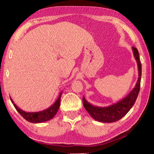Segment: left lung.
I'll list each match as a JSON object with an SVG mask.
<instances>
[{"label": "left lung", "mask_w": 154, "mask_h": 154, "mask_svg": "<svg viewBox=\"0 0 154 154\" xmlns=\"http://www.w3.org/2000/svg\"><path fill=\"white\" fill-rule=\"evenodd\" d=\"M133 53L138 65L139 78L135 87L128 95L121 101L107 107H97L92 106L83 97V103L86 111L96 121L102 123H112L122 119L133 106L137 98L140 89L141 76H142V64L139 57V52L136 48L132 47Z\"/></svg>", "instance_id": "obj_1"}]
</instances>
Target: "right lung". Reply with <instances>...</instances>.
I'll use <instances>...</instances> for the list:
<instances>
[{"label": "right lung", "mask_w": 154, "mask_h": 154, "mask_svg": "<svg viewBox=\"0 0 154 154\" xmlns=\"http://www.w3.org/2000/svg\"><path fill=\"white\" fill-rule=\"evenodd\" d=\"M62 94V92H61L58 97L57 100L54 102V104H52L51 106L47 109H45V110L38 111V112H25V111H22V109L18 108L15 104H14L13 101L12 100L11 98H10V100H11V102L13 104L16 110L20 113V114L24 119H26L27 121L31 122V123H39L49 121V120L52 119L56 115L60 105V99Z\"/></svg>", "instance_id": "right-lung-1"}]
</instances>
